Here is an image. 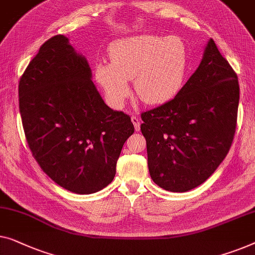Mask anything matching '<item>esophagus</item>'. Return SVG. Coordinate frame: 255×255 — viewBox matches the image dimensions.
I'll return each mask as SVG.
<instances>
[{
    "mask_svg": "<svg viewBox=\"0 0 255 255\" xmlns=\"http://www.w3.org/2000/svg\"><path fill=\"white\" fill-rule=\"evenodd\" d=\"M131 121H132V123H133V125H134V130L135 131H139L140 130V120L138 119V117L132 116L131 117Z\"/></svg>",
    "mask_w": 255,
    "mask_h": 255,
    "instance_id": "obj_1",
    "label": "esophagus"
}]
</instances>
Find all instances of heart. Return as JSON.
Masks as SVG:
<instances>
[{
	"mask_svg": "<svg viewBox=\"0 0 255 255\" xmlns=\"http://www.w3.org/2000/svg\"><path fill=\"white\" fill-rule=\"evenodd\" d=\"M110 63H98L94 76L114 107H121L134 92L147 105L170 101L186 78L187 50L175 36L135 35L117 40L110 46Z\"/></svg>",
	"mask_w": 255,
	"mask_h": 255,
	"instance_id": "1",
	"label": "heart"
}]
</instances>
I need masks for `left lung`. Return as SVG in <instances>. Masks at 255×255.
Listing matches in <instances>:
<instances>
[{"instance_id":"left-lung-1","label":"left lung","mask_w":255,"mask_h":255,"mask_svg":"<svg viewBox=\"0 0 255 255\" xmlns=\"http://www.w3.org/2000/svg\"><path fill=\"white\" fill-rule=\"evenodd\" d=\"M238 103L237 75L209 39L200 64L176 97L141 114L153 182L170 192L206 182L230 149Z\"/></svg>"}]
</instances>
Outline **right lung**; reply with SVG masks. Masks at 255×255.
<instances>
[{
	"mask_svg": "<svg viewBox=\"0 0 255 255\" xmlns=\"http://www.w3.org/2000/svg\"><path fill=\"white\" fill-rule=\"evenodd\" d=\"M19 112L33 156L55 183L77 194L105 189L116 175L130 116L106 105L86 57L69 38L40 47L19 87Z\"/></svg>",
	"mask_w": 255,
	"mask_h": 255,
	"instance_id": "1",
	"label": "right lung"
}]
</instances>
